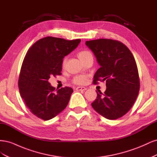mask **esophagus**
I'll return each mask as SVG.
<instances>
[{"instance_id":"34e87169","label":"esophagus","mask_w":157,"mask_h":157,"mask_svg":"<svg viewBox=\"0 0 157 157\" xmlns=\"http://www.w3.org/2000/svg\"><path fill=\"white\" fill-rule=\"evenodd\" d=\"M86 90V88L82 87V86H78L76 88V90H77V91H84V90Z\"/></svg>"}]
</instances>
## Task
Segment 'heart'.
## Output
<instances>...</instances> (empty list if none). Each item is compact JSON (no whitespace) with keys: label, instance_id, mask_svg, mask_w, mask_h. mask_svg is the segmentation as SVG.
Listing matches in <instances>:
<instances>
[{"label":"heart","instance_id":"1","mask_svg":"<svg viewBox=\"0 0 157 157\" xmlns=\"http://www.w3.org/2000/svg\"><path fill=\"white\" fill-rule=\"evenodd\" d=\"M90 56H92L91 53L86 50L80 51L78 53V58L80 59V61H83L84 59H86ZM66 63H67V58H65L62 61V63H61L62 67L64 68L65 67ZM88 77L87 75H80L75 76V77L73 78L72 82H73V83H74L75 84H77V85H83L88 82Z\"/></svg>","mask_w":157,"mask_h":157}]
</instances>
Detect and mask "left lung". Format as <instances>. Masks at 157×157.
<instances>
[{
	"mask_svg": "<svg viewBox=\"0 0 157 157\" xmlns=\"http://www.w3.org/2000/svg\"><path fill=\"white\" fill-rule=\"evenodd\" d=\"M86 44L100 65L93 82L105 80L107 86L103 94L96 92L92 106L107 119H117L129 111L138 96L140 83L134 57L126 45L116 40L100 39L86 41Z\"/></svg>",
	"mask_w": 157,
	"mask_h": 157,
	"instance_id": "obj_1",
	"label": "left lung"
}]
</instances>
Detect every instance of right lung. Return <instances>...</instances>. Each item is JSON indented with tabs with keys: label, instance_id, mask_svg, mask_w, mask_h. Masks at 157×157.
Segmentation results:
<instances>
[{
	"label": "right lung",
	"instance_id": "right-lung-1",
	"mask_svg": "<svg viewBox=\"0 0 157 157\" xmlns=\"http://www.w3.org/2000/svg\"><path fill=\"white\" fill-rule=\"evenodd\" d=\"M80 42V39L47 36L37 40L28 50L21 67L18 87L26 106L40 119H52L67 107L73 90L67 86L56 90L48 80L61 75L63 59Z\"/></svg>",
	"mask_w": 157,
	"mask_h": 157
}]
</instances>
